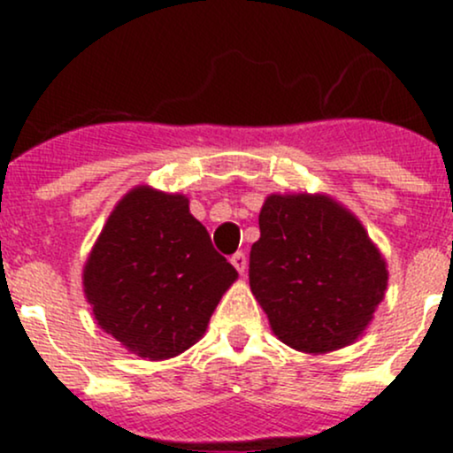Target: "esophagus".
<instances>
[{"label": "esophagus", "instance_id": "1", "mask_svg": "<svg viewBox=\"0 0 453 453\" xmlns=\"http://www.w3.org/2000/svg\"><path fill=\"white\" fill-rule=\"evenodd\" d=\"M230 263L234 265L236 272H239V273H245V267H248V258H245V254H243V252L232 254V256H230Z\"/></svg>", "mask_w": 453, "mask_h": 453}]
</instances>
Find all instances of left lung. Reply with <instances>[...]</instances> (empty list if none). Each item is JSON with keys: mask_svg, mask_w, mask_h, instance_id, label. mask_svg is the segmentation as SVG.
<instances>
[{"mask_svg": "<svg viewBox=\"0 0 453 453\" xmlns=\"http://www.w3.org/2000/svg\"><path fill=\"white\" fill-rule=\"evenodd\" d=\"M258 226L250 287L273 333L304 353L353 344L388 285L362 223L328 197L272 195Z\"/></svg>", "mask_w": 453, "mask_h": 453, "instance_id": "1", "label": "left lung"}]
</instances>
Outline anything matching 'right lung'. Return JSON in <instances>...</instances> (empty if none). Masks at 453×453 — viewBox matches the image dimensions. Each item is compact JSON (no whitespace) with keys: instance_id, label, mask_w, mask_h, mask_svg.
Segmentation results:
<instances>
[{"instance_id":"right-lung-1","label":"right lung","mask_w":453,"mask_h":453,"mask_svg":"<svg viewBox=\"0 0 453 453\" xmlns=\"http://www.w3.org/2000/svg\"><path fill=\"white\" fill-rule=\"evenodd\" d=\"M236 269L181 195L135 188L109 217L83 285L100 326L140 357L166 359L203 335Z\"/></svg>"}]
</instances>
